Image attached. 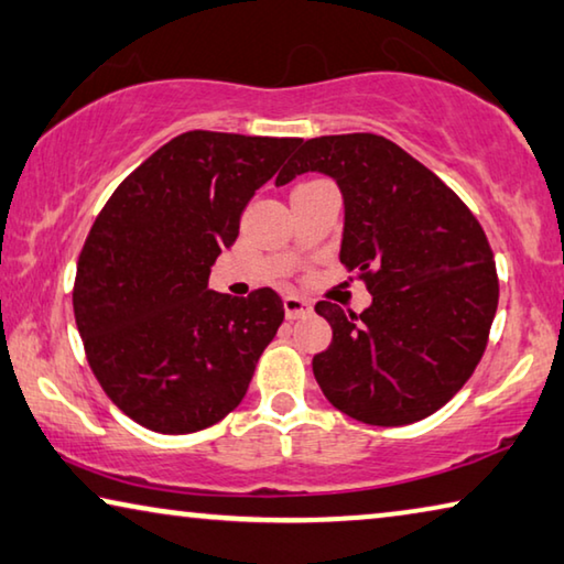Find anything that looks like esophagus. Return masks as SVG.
<instances>
[{"label":"esophagus","instance_id":"34e87169","mask_svg":"<svg viewBox=\"0 0 564 564\" xmlns=\"http://www.w3.org/2000/svg\"><path fill=\"white\" fill-rule=\"evenodd\" d=\"M310 312H312V305L307 300L297 297V294H288V297H284V315H288V319L305 317Z\"/></svg>","mask_w":564,"mask_h":564}]
</instances>
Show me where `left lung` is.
Masks as SVG:
<instances>
[{
	"label": "left lung",
	"mask_w": 564,
	"mask_h": 564,
	"mask_svg": "<svg viewBox=\"0 0 564 564\" xmlns=\"http://www.w3.org/2000/svg\"><path fill=\"white\" fill-rule=\"evenodd\" d=\"M307 171L340 186V262L372 294L360 315L317 302L333 343L312 358L315 380L337 411L370 426L426 419L487 350L499 302L487 234L436 173L383 135L310 138L276 186Z\"/></svg>",
	"instance_id": "1"
}]
</instances>
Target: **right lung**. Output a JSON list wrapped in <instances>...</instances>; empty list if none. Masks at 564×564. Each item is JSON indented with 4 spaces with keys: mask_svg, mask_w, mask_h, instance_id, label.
<instances>
[{
    "mask_svg": "<svg viewBox=\"0 0 564 564\" xmlns=\"http://www.w3.org/2000/svg\"><path fill=\"white\" fill-rule=\"evenodd\" d=\"M300 138L188 131L123 178L85 239L73 288L93 376L143 429L194 433L245 398L284 319L270 288L209 290L249 198Z\"/></svg>",
    "mask_w": 564,
    "mask_h": 564,
    "instance_id": "right-lung-1",
    "label": "right lung"
}]
</instances>
